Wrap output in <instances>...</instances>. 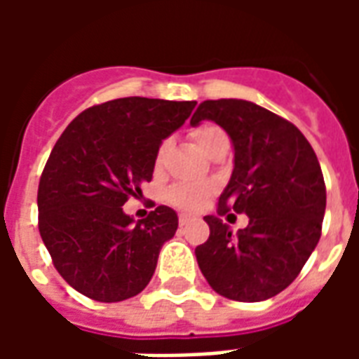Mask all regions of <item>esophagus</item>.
I'll return each mask as SVG.
<instances>
[{
	"label": "esophagus",
	"instance_id": "obj_1",
	"mask_svg": "<svg viewBox=\"0 0 359 359\" xmlns=\"http://www.w3.org/2000/svg\"><path fill=\"white\" fill-rule=\"evenodd\" d=\"M196 215H192V213H184V211H180L179 213V223L180 225H184L187 221H190V219H194Z\"/></svg>",
	"mask_w": 359,
	"mask_h": 359
}]
</instances>
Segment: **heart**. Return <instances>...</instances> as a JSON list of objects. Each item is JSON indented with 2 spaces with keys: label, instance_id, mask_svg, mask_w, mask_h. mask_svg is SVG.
Instances as JSON below:
<instances>
[{
  "label": "heart",
  "instance_id": "obj_1",
  "mask_svg": "<svg viewBox=\"0 0 359 359\" xmlns=\"http://www.w3.org/2000/svg\"><path fill=\"white\" fill-rule=\"evenodd\" d=\"M219 136H226V134L215 125H202L192 130V138H194L198 148L202 149V151L210 148ZM169 146H171L169 140L161 142V146L157 149V165H161ZM211 192H213V187H211L210 182H203V180H184V182H175L172 187L167 188L165 198H167V202L177 205V208H182V210H198V208H202L203 203L208 202Z\"/></svg>",
  "mask_w": 359,
  "mask_h": 359
}]
</instances>
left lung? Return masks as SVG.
Instances as JSON below:
<instances>
[{
	"label": "left lung",
	"instance_id": "left-lung-1",
	"mask_svg": "<svg viewBox=\"0 0 359 359\" xmlns=\"http://www.w3.org/2000/svg\"><path fill=\"white\" fill-rule=\"evenodd\" d=\"M205 118L231 136L234 169L217 215L203 217L210 238L196 248V259L221 296L267 300L298 277L319 242L327 203L323 172L306 136L256 103L208 100L190 125ZM231 209L250 219L236 235L220 219Z\"/></svg>",
	"mask_w": 359,
	"mask_h": 359
}]
</instances>
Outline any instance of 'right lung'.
Wrapping results in <instances>:
<instances>
[{
  "label": "right lung",
  "mask_w": 359,
  "mask_h": 359,
  "mask_svg": "<svg viewBox=\"0 0 359 359\" xmlns=\"http://www.w3.org/2000/svg\"><path fill=\"white\" fill-rule=\"evenodd\" d=\"M196 102L118 97L82 111L51 149L38 187V229L59 275L97 302L148 286L179 217L157 205L134 221L123 211L149 182L157 149Z\"/></svg>",
  "instance_id": "obj_1"
}]
</instances>
